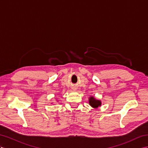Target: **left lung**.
Here are the masks:
<instances>
[{
  "mask_svg": "<svg viewBox=\"0 0 148 148\" xmlns=\"http://www.w3.org/2000/svg\"><path fill=\"white\" fill-rule=\"evenodd\" d=\"M89 104L93 108H98L101 106V101L99 99H96L94 96L89 97Z\"/></svg>",
  "mask_w": 148,
  "mask_h": 148,
  "instance_id": "1",
  "label": "left lung"
}]
</instances>
